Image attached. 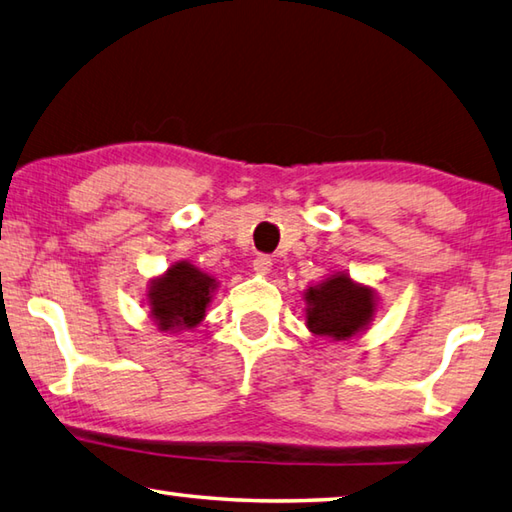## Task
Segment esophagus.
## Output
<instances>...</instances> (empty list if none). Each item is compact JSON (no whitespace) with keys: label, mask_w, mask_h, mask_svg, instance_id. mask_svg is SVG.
Instances as JSON below:
<instances>
[{"label":"esophagus","mask_w":512,"mask_h":512,"mask_svg":"<svg viewBox=\"0 0 512 512\" xmlns=\"http://www.w3.org/2000/svg\"><path fill=\"white\" fill-rule=\"evenodd\" d=\"M271 266H273V259L266 257V255H259L257 259H253L255 275H268V273H271Z\"/></svg>","instance_id":"34e87169"}]
</instances>
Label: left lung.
Returning <instances> with one entry per match:
<instances>
[{"label": "left lung", "mask_w": 512, "mask_h": 512, "mask_svg": "<svg viewBox=\"0 0 512 512\" xmlns=\"http://www.w3.org/2000/svg\"><path fill=\"white\" fill-rule=\"evenodd\" d=\"M304 302L306 329L336 342L360 336L378 309L374 288L353 282L347 273H331L306 288Z\"/></svg>", "instance_id": "left-lung-1"}]
</instances>
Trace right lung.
Returning <instances> with one entry per match:
<instances>
[{"label":"right lung","instance_id":"add662e5","mask_svg":"<svg viewBox=\"0 0 512 512\" xmlns=\"http://www.w3.org/2000/svg\"><path fill=\"white\" fill-rule=\"evenodd\" d=\"M219 282L190 262H174L147 288V309L159 331H192L206 318Z\"/></svg>","mask_w":512,"mask_h":512}]
</instances>
